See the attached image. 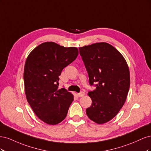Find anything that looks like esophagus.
<instances>
[{
    "label": "esophagus",
    "mask_w": 151,
    "mask_h": 151,
    "mask_svg": "<svg viewBox=\"0 0 151 151\" xmlns=\"http://www.w3.org/2000/svg\"><path fill=\"white\" fill-rule=\"evenodd\" d=\"M77 96H79V97H83L85 95V93L82 91V92H81L79 93H77Z\"/></svg>",
    "instance_id": "esophagus-1"
}]
</instances>
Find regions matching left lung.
Instances as JSON below:
<instances>
[{
	"mask_svg": "<svg viewBox=\"0 0 151 151\" xmlns=\"http://www.w3.org/2000/svg\"><path fill=\"white\" fill-rule=\"evenodd\" d=\"M88 73L89 84L96 89L88 93L92 99L86 109L90 120L103 124L112 120L124 104L130 84L125 58L109 43L101 42L79 47Z\"/></svg>",
	"mask_w": 151,
	"mask_h": 151,
	"instance_id": "8db88e82",
	"label": "left lung"
}]
</instances>
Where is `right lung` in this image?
Masks as SVG:
<instances>
[{
    "label": "right lung",
    "mask_w": 151,
    "mask_h": 151,
    "mask_svg": "<svg viewBox=\"0 0 151 151\" xmlns=\"http://www.w3.org/2000/svg\"><path fill=\"white\" fill-rule=\"evenodd\" d=\"M78 53L76 47L48 42L36 47L26 58L24 82L27 101L36 115L48 125L64 120L74 100L65 89H58V77Z\"/></svg>",
    "instance_id": "1"
}]
</instances>
